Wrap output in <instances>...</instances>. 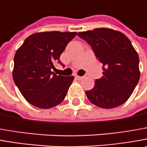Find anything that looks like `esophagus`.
<instances>
[{
    "instance_id": "1",
    "label": "esophagus",
    "mask_w": 147,
    "mask_h": 147,
    "mask_svg": "<svg viewBox=\"0 0 147 147\" xmlns=\"http://www.w3.org/2000/svg\"><path fill=\"white\" fill-rule=\"evenodd\" d=\"M75 78L76 79V80H81V79L83 78V76H80L78 75H75Z\"/></svg>"
}]
</instances>
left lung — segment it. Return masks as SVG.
<instances>
[{"mask_svg": "<svg viewBox=\"0 0 147 147\" xmlns=\"http://www.w3.org/2000/svg\"><path fill=\"white\" fill-rule=\"evenodd\" d=\"M77 35L91 45L96 58L103 64V76L85 92L89 101L105 109L124 103L140 79L138 54L129 39L119 31L106 28Z\"/></svg>", "mask_w": 147, "mask_h": 147, "instance_id": "1", "label": "left lung"}]
</instances>
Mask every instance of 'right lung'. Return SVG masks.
Masks as SVG:
<instances>
[{
	"instance_id": "right-lung-1",
	"label": "right lung",
	"mask_w": 147,
	"mask_h": 147,
	"mask_svg": "<svg viewBox=\"0 0 147 147\" xmlns=\"http://www.w3.org/2000/svg\"><path fill=\"white\" fill-rule=\"evenodd\" d=\"M76 33L58 31L34 33L17 49L13 80L29 103L49 109L63 101L74 76L56 75L51 71L55 62L61 63L60 55Z\"/></svg>"
}]
</instances>
